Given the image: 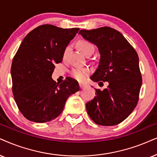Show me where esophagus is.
Returning <instances> with one entry per match:
<instances>
[{
	"instance_id": "34e87169",
	"label": "esophagus",
	"mask_w": 157,
	"mask_h": 157,
	"mask_svg": "<svg viewBox=\"0 0 157 157\" xmlns=\"http://www.w3.org/2000/svg\"><path fill=\"white\" fill-rule=\"evenodd\" d=\"M79 85H80V88H81V89H82V88H84V87L85 86V84H83V83H81V82L79 83Z\"/></svg>"
}]
</instances>
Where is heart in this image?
Instances as JSON below:
<instances>
[{
	"label": "heart",
	"instance_id": "heart-1",
	"mask_svg": "<svg viewBox=\"0 0 157 157\" xmlns=\"http://www.w3.org/2000/svg\"><path fill=\"white\" fill-rule=\"evenodd\" d=\"M79 48L80 51L84 53L85 56L88 55L89 53H93L94 51V46L92 43L88 42L86 40H81L78 43ZM67 51H68V48L64 51V56H66ZM90 69L88 68H74L71 71V75L74 78L77 79V80H84L86 77L90 74Z\"/></svg>",
	"mask_w": 157,
	"mask_h": 157
}]
</instances>
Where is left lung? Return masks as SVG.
Returning <instances> with one entry per match:
<instances>
[{
    "instance_id": "1",
    "label": "left lung",
    "mask_w": 157,
    "mask_h": 157,
    "mask_svg": "<svg viewBox=\"0 0 157 157\" xmlns=\"http://www.w3.org/2000/svg\"><path fill=\"white\" fill-rule=\"evenodd\" d=\"M79 34L96 45L101 55L90 79L98 85L109 83L103 90L96 89V96L86 104L87 112L99 125L120 124L131 114L139 99L142 76L138 53L120 32L109 27L81 29Z\"/></svg>"
}]
</instances>
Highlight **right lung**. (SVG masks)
Listing matches in <instances>:
<instances>
[{
  "label": "right lung",
  "instance_id": "right-lung-1",
  "mask_svg": "<svg viewBox=\"0 0 157 157\" xmlns=\"http://www.w3.org/2000/svg\"><path fill=\"white\" fill-rule=\"evenodd\" d=\"M79 28L43 25L26 35L13 59L11 74L16 104L26 119L47 122L62 112L67 98L80 90L77 80H53L55 63L62 61L66 47Z\"/></svg>",
  "mask_w": 157,
  "mask_h": 157
}]
</instances>
